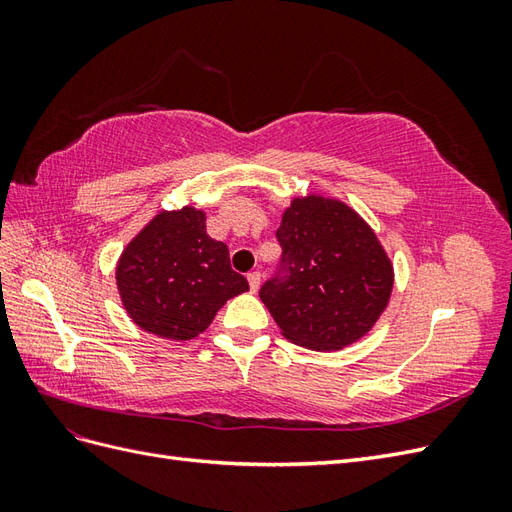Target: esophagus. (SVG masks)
<instances>
[{
  "label": "esophagus",
  "mask_w": 512,
  "mask_h": 512,
  "mask_svg": "<svg viewBox=\"0 0 512 512\" xmlns=\"http://www.w3.org/2000/svg\"><path fill=\"white\" fill-rule=\"evenodd\" d=\"M247 282H250L252 292H256L258 286H260V273H258V271H250V273H247Z\"/></svg>",
  "instance_id": "obj_1"
}]
</instances>
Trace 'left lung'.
Masks as SVG:
<instances>
[{"label":"left lung","mask_w":512,"mask_h":512,"mask_svg":"<svg viewBox=\"0 0 512 512\" xmlns=\"http://www.w3.org/2000/svg\"><path fill=\"white\" fill-rule=\"evenodd\" d=\"M275 237L280 265L258 294L286 339L342 350L374 327L391 297L393 265L359 213L333 198H294Z\"/></svg>","instance_id":"8db88e82"}]
</instances>
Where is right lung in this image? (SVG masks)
<instances>
[{
  "label": "right lung",
  "instance_id": "right-lung-1",
  "mask_svg": "<svg viewBox=\"0 0 512 512\" xmlns=\"http://www.w3.org/2000/svg\"><path fill=\"white\" fill-rule=\"evenodd\" d=\"M117 288L138 327L164 339H192L215 312L250 290L232 271L228 247L205 230V213L192 207L162 211L121 254Z\"/></svg>",
  "mask_w": 512,
  "mask_h": 512
}]
</instances>
